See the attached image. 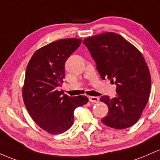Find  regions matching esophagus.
<instances>
[{"mask_svg":"<svg viewBox=\"0 0 160 160\" xmlns=\"http://www.w3.org/2000/svg\"><path fill=\"white\" fill-rule=\"evenodd\" d=\"M89 101L92 102V103H98L99 101V98L98 97H93V96H90L89 97Z\"/></svg>","mask_w":160,"mask_h":160,"instance_id":"esophagus-1","label":"esophagus"}]
</instances>
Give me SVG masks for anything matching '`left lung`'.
<instances>
[{
    "mask_svg": "<svg viewBox=\"0 0 160 160\" xmlns=\"http://www.w3.org/2000/svg\"><path fill=\"white\" fill-rule=\"evenodd\" d=\"M103 79L116 85V98L103 96L108 107L104 125L125 129L138 122L148 102L151 88L150 70L142 53L122 35L107 32L84 39ZM114 84V82H113Z\"/></svg>",
    "mask_w": 160,
    "mask_h": 160,
    "instance_id": "obj_1",
    "label": "left lung"
}]
</instances>
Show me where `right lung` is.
I'll list each match as a JSON object with an SVG mask.
<instances>
[{
    "label": "right lung",
    "mask_w": 160,
    "mask_h": 160,
    "mask_svg": "<svg viewBox=\"0 0 160 160\" xmlns=\"http://www.w3.org/2000/svg\"><path fill=\"white\" fill-rule=\"evenodd\" d=\"M64 38L38 49L27 65L22 98L35 123L51 134H59L73 125L75 109L88 102L85 96L69 97L59 91L65 78V62L82 43Z\"/></svg>",
    "instance_id": "1"
}]
</instances>
